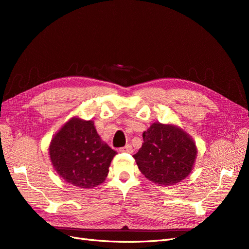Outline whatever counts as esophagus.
<instances>
[{"label": "esophagus", "instance_id": "1", "mask_svg": "<svg viewBox=\"0 0 249 249\" xmlns=\"http://www.w3.org/2000/svg\"><path fill=\"white\" fill-rule=\"evenodd\" d=\"M119 152H122V153H129V154H131V153H133V147H132V145L131 144H126L125 146H124V147H122L119 149Z\"/></svg>", "mask_w": 249, "mask_h": 249}]
</instances>
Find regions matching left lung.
<instances>
[{
	"mask_svg": "<svg viewBox=\"0 0 249 249\" xmlns=\"http://www.w3.org/2000/svg\"><path fill=\"white\" fill-rule=\"evenodd\" d=\"M142 137V146L133 157L147 179L170 186L190 175L197 148L189 134L175 124L155 123Z\"/></svg>",
	"mask_w": 249,
	"mask_h": 249,
	"instance_id": "1",
	"label": "left lung"
}]
</instances>
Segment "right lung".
I'll list each match as a JSON object with an SVG mask.
<instances>
[{
  "label": "right lung",
  "instance_id": "obj_1",
  "mask_svg": "<svg viewBox=\"0 0 249 249\" xmlns=\"http://www.w3.org/2000/svg\"><path fill=\"white\" fill-rule=\"evenodd\" d=\"M51 162L65 182L80 188H93L106 179L116 155L97 134L92 120L70 119L53 137Z\"/></svg>",
  "mask_w": 249,
  "mask_h": 249
}]
</instances>
